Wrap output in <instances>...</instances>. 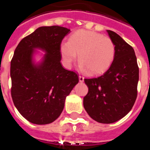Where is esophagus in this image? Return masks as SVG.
Here are the masks:
<instances>
[{"label": "esophagus", "instance_id": "obj_1", "mask_svg": "<svg viewBox=\"0 0 150 150\" xmlns=\"http://www.w3.org/2000/svg\"><path fill=\"white\" fill-rule=\"evenodd\" d=\"M79 79L80 82H83L84 80V78L82 76H79Z\"/></svg>", "mask_w": 150, "mask_h": 150}]
</instances>
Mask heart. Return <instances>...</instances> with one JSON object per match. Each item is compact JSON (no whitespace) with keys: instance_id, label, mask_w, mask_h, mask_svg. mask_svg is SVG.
<instances>
[{"instance_id":"b5f03b06","label":"heart","mask_w":150,"mask_h":150,"mask_svg":"<svg viewBox=\"0 0 150 150\" xmlns=\"http://www.w3.org/2000/svg\"><path fill=\"white\" fill-rule=\"evenodd\" d=\"M61 52L66 67L70 68L78 55L79 66L91 74L105 71L115 57V45L108 37L93 31L79 30L74 33L69 42L61 44Z\"/></svg>"}]
</instances>
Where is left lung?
Listing matches in <instances>:
<instances>
[{"label": "left lung", "mask_w": 150, "mask_h": 150, "mask_svg": "<svg viewBox=\"0 0 150 150\" xmlns=\"http://www.w3.org/2000/svg\"><path fill=\"white\" fill-rule=\"evenodd\" d=\"M115 45V57L103 75L84 79L88 93L83 104L88 115L101 123L119 121L132 110L137 96L139 67L135 52L118 34L107 30Z\"/></svg>", "instance_id": "obj_1"}]
</instances>
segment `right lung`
Wrapping results in <instances>:
<instances>
[{"instance_id":"1","label":"right lung","mask_w":150,"mask_h":150,"mask_svg":"<svg viewBox=\"0 0 150 150\" xmlns=\"http://www.w3.org/2000/svg\"><path fill=\"white\" fill-rule=\"evenodd\" d=\"M69 32L59 26L40 27L23 38L14 51L11 62V97L20 114L34 124L55 121L66 97L79 82L76 74L61 64V43ZM38 50L45 54L36 62Z\"/></svg>"}]
</instances>
